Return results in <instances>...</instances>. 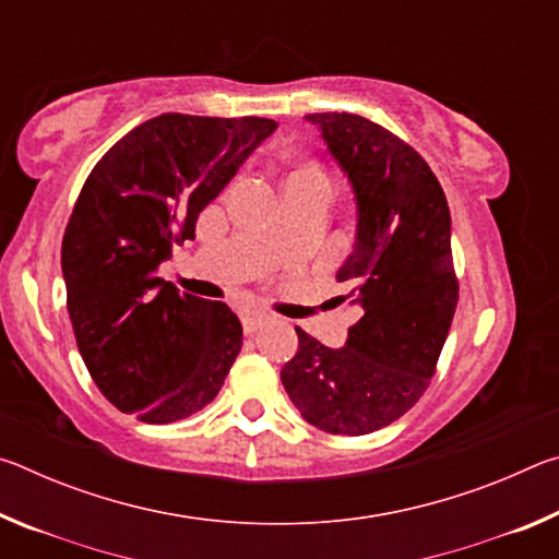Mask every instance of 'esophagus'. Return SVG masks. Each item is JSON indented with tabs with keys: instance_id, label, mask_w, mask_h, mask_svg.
<instances>
[{
	"instance_id": "34e87169",
	"label": "esophagus",
	"mask_w": 559,
	"mask_h": 559,
	"mask_svg": "<svg viewBox=\"0 0 559 559\" xmlns=\"http://www.w3.org/2000/svg\"><path fill=\"white\" fill-rule=\"evenodd\" d=\"M269 323V316H263V313H246L243 318H241V325H243V333L246 335H253V333H259V330Z\"/></svg>"
}]
</instances>
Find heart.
Returning <instances> with one entry per match:
<instances>
[{"instance_id": "b5f03b06", "label": "heart", "mask_w": 559, "mask_h": 559, "mask_svg": "<svg viewBox=\"0 0 559 559\" xmlns=\"http://www.w3.org/2000/svg\"><path fill=\"white\" fill-rule=\"evenodd\" d=\"M290 177H310V179H323V182H328L325 169L318 163V159H306V163H302Z\"/></svg>"}]
</instances>
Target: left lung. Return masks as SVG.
I'll return each mask as SVG.
<instances>
[{
	"mask_svg": "<svg viewBox=\"0 0 559 559\" xmlns=\"http://www.w3.org/2000/svg\"><path fill=\"white\" fill-rule=\"evenodd\" d=\"M357 197V243L337 283L362 318L345 347L298 330L281 382L302 419L325 433L362 437L390 427L427 392L459 306L447 194L416 150L355 112L308 116Z\"/></svg>",
	"mask_w": 559,
	"mask_h": 559,
	"instance_id": "8db88e82",
	"label": "left lung"
}]
</instances>
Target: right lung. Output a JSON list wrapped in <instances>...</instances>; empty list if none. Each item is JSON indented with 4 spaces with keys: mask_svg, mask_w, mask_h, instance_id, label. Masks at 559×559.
Wrapping results in <instances>:
<instances>
[{
    "mask_svg": "<svg viewBox=\"0 0 559 559\" xmlns=\"http://www.w3.org/2000/svg\"><path fill=\"white\" fill-rule=\"evenodd\" d=\"M276 120L165 112L103 155L73 204L61 243L75 345L103 396L145 424L204 409L241 349L222 300L157 276L197 216L263 143Z\"/></svg>",
    "mask_w": 559,
    "mask_h": 559,
    "instance_id": "1",
    "label": "right lung"
}]
</instances>
